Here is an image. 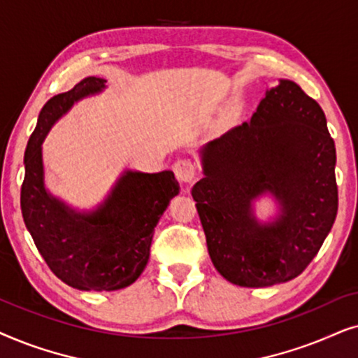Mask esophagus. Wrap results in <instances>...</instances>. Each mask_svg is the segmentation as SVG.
I'll return each mask as SVG.
<instances>
[{
    "mask_svg": "<svg viewBox=\"0 0 358 358\" xmlns=\"http://www.w3.org/2000/svg\"><path fill=\"white\" fill-rule=\"evenodd\" d=\"M173 171L176 178L183 183H192L196 178V165L189 159H178L173 164Z\"/></svg>",
    "mask_w": 358,
    "mask_h": 358,
    "instance_id": "obj_1",
    "label": "esophagus"
}]
</instances>
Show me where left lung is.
I'll return each instance as SVG.
<instances>
[{"instance_id":"obj_1","label":"left lung","mask_w":358,"mask_h":358,"mask_svg":"<svg viewBox=\"0 0 358 358\" xmlns=\"http://www.w3.org/2000/svg\"><path fill=\"white\" fill-rule=\"evenodd\" d=\"M192 196L214 266L264 288L303 273L337 216L336 145L321 106L289 80L266 92L250 121L209 142ZM273 194L282 213L260 224L251 203Z\"/></svg>"}]
</instances>
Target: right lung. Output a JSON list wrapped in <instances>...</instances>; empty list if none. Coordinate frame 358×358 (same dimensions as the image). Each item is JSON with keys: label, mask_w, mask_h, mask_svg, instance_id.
<instances>
[{"label": "right lung", "mask_w": 358, "mask_h": 358, "mask_svg": "<svg viewBox=\"0 0 358 358\" xmlns=\"http://www.w3.org/2000/svg\"><path fill=\"white\" fill-rule=\"evenodd\" d=\"M106 80L88 76L70 92L45 103L27 142L21 211L32 241L57 278L83 292H113L134 283L150 255L154 229L178 194L173 171H126L96 211L80 214L44 188L42 142L71 104L104 88Z\"/></svg>", "instance_id": "add662e5"}]
</instances>
